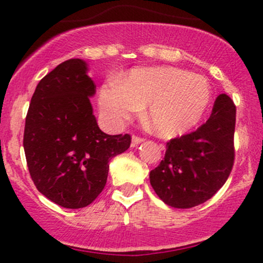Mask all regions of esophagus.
Returning a JSON list of instances; mask_svg holds the SVG:
<instances>
[{"mask_svg": "<svg viewBox=\"0 0 263 263\" xmlns=\"http://www.w3.org/2000/svg\"><path fill=\"white\" fill-rule=\"evenodd\" d=\"M143 141H144V138H142V137H138V136H134V137H132L131 146H132V147H136V146H138V144L142 143V142H143Z\"/></svg>", "mask_w": 263, "mask_h": 263, "instance_id": "obj_1", "label": "esophagus"}]
</instances>
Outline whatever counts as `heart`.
Listing matches in <instances>:
<instances>
[{"instance_id":"heart-1","label":"heart","mask_w":263,"mask_h":263,"mask_svg":"<svg viewBox=\"0 0 263 263\" xmlns=\"http://www.w3.org/2000/svg\"><path fill=\"white\" fill-rule=\"evenodd\" d=\"M210 101L211 89L205 78L168 66L134 69L120 84H108L100 91L107 120L120 125L148 105L151 126L163 137H176L195 127Z\"/></svg>"}]
</instances>
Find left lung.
<instances>
[{"label": "left lung", "instance_id": "left-lung-1", "mask_svg": "<svg viewBox=\"0 0 263 263\" xmlns=\"http://www.w3.org/2000/svg\"><path fill=\"white\" fill-rule=\"evenodd\" d=\"M235 123L236 106L221 93L206 122L167 142L164 159L149 173L151 185L161 200L188 209L218 193L234 165Z\"/></svg>", "mask_w": 263, "mask_h": 263}]
</instances>
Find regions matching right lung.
Listing matches in <instances>:
<instances>
[{
    "instance_id": "right-lung-1",
    "label": "right lung",
    "mask_w": 263,
    "mask_h": 263,
    "mask_svg": "<svg viewBox=\"0 0 263 263\" xmlns=\"http://www.w3.org/2000/svg\"><path fill=\"white\" fill-rule=\"evenodd\" d=\"M86 63L69 59L39 81L26 116L23 147L37 189L68 209L91 204L105 188L108 162L131 144L129 135L99 128Z\"/></svg>"
}]
</instances>
